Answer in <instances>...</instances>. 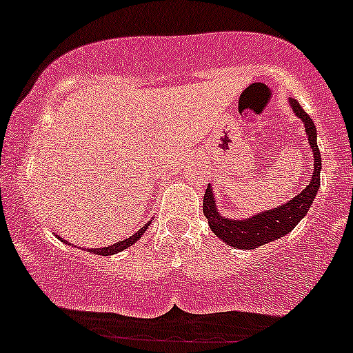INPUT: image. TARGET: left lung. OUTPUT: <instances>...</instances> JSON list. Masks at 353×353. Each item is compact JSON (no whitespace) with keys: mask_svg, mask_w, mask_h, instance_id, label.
I'll use <instances>...</instances> for the list:
<instances>
[{"mask_svg":"<svg viewBox=\"0 0 353 353\" xmlns=\"http://www.w3.org/2000/svg\"><path fill=\"white\" fill-rule=\"evenodd\" d=\"M290 106L299 119H302L305 125L307 137H309L310 151L314 152V172H312V179L305 189L301 194L294 197L292 201L285 202L283 205H279L277 209L265 210V212L257 214V216H250L236 221V219L222 217L217 212L216 201H214V192L210 184L208 185L204 194V204L202 210L204 216L208 217L209 228L216 234L219 239L225 242V244L237 247V249H257V247L269 244V242L281 239L290 232L295 225L301 222V219L309 212L312 201L315 199V194L319 192L320 188V169H322V157L317 145V131H315L314 121L310 116L303 111L297 99L290 98Z\"/></svg>","mask_w":353,"mask_h":353,"instance_id":"left-lung-1","label":"left lung"}]
</instances>
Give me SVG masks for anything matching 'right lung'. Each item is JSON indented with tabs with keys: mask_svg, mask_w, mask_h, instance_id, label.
I'll return each instance as SVG.
<instances>
[{
	"mask_svg": "<svg viewBox=\"0 0 353 353\" xmlns=\"http://www.w3.org/2000/svg\"><path fill=\"white\" fill-rule=\"evenodd\" d=\"M148 225H149V222H148V224L144 225L143 229L137 230V232L134 234V236H131V237L124 239V241L116 242V244H112V245H109V247H101V249H91V252H92V254H96V255H112V254L121 252V250L128 249V247H131L132 244H134V242L139 241V239L143 237V234L145 232V229H148ZM56 237H58L61 242H64V244H66V241H64V239H61L59 236H56Z\"/></svg>",
	"mask_w": 353,
	"mask_h": 353,
	"instance_id": "1",
	"label": "right lung"
}]
</instances>
